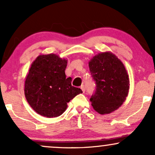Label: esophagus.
Instances as JSON below:
<instances>
[{"instance_id":"34e87169","label":"esophagus","mask_w":155,"mask_h":155,"mask_svg":"<svg viewBox=\"0 0 155 155\" xmlns=\"http://www.w3.org/2000/svg\"><path fill=\"white\" fill-rule=\"evenodd\" d=\"M81 90H82L83 92H85V87H84V85H81Z\"/></svg>"}]
</instances>
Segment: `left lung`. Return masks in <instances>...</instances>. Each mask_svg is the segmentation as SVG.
<instances>
[{
	"mask_svg": "<svg viewBox=\"0 0 155 155\" xmlns=\"http://www.w3.org/2000/svg\"><path fill=\"white\" fill-rule=\"evenodd\" d=\"M95 81V91L91 96L92 105L100 114H108L124 103L128 95L129 79L123 63L113 53H99L89 63Z\"/></svg>",
	"mask_w": 155,
	"mask_h": 155,
	"instance_id": "1",
	"label": "left lung"
}]
</instances>
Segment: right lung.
Wrapping results in <instances>:
<instances>
[{
  "label": "right lung",
  "instance_id": "right-lung-1",
  "mask_svg": "<svg viewBox=\"0 0 155 155\" xmlns=\"http://www.w3.org/2000/svg\"><path fill=\"white\" fill-rule=\"evenodd\" d=\"M66 60L55 54L39 55L31 64L24 94L38 114L48 118L59 116L66 110L67 103L82 93L81 89L71 85V78H66Z\"/></svg>",
  "mask_w": 155,
  "mask_h": 155
}]
</instances>
